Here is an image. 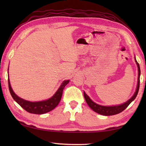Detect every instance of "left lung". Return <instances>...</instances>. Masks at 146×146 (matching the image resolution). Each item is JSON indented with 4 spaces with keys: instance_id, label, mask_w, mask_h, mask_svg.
<instances>
[{
    "instance_id": "1",
    "label": "left lung",
    "mask_w": 146,
    "mask_h": 146,
    "mask_svg": "<svg viewBox=\"0 0 146 146\" xmlns=\"http://www.w3.org/2000/svg\"><path fill=\"white\" fill-rule=\"evenodd\" d=\"M135 62L137 64V67H138V83L136 91L134 93V95L132 96V97L130 99L128 100L127 102L122 104L120 105L117 106H101L94 102L91 99L90 97L86 94L84 91V96L85 100L87 102L88 105L90 106L91 110H93L94 111L98 113V114L104 115V116H111V115H114L118 114V113L123 111V110L126 108L128 106H129L131 102L135 99L136 97L137 96V94L139 90L140 87V66L138 63L137 62L136 58L135 57Z\"/></svg>"
}]
</instances>
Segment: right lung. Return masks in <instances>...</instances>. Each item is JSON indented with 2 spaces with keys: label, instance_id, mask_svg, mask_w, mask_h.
<instances>
[{
  "label": "right lung",
  "instance_id": "1",
  "mask_svg": "<svg viewBox=\"0 0 146 146\" xmlns=\"http://www.w3.org/2000/svg\"><path fill=\"white\" fill-rule=\"evenodd\" d=\"M69 82H70L69 80L63 81V82L62 83L58 90L56 91L52 97L47 100L38 101V102H30V101L26 100L17 96L12 90L9 78L8 86L11 97H13L15 101L18 103L24 110H25L26 111L29 113H33V114L41 115L50 111L53 110V109H55L61 100L64 88L68 84Z\"/></svg>",
  "mask_w": 146,
  "mask_h": 146
}]
</instances>
